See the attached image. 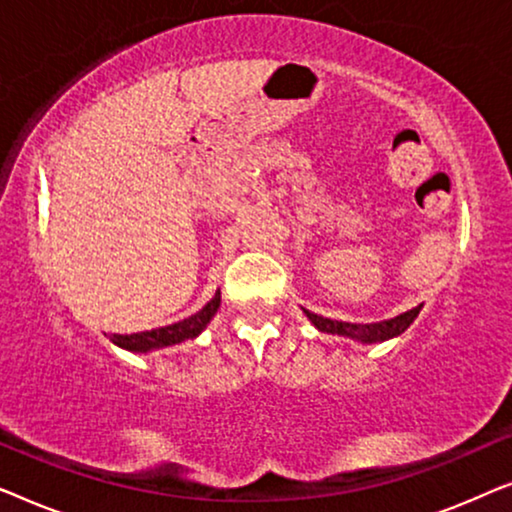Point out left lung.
Segmentation results:
<instances>
[{"label": "left lung", "mask_w": 512, "mask_h": 512, "mask_svg": "<svg viewBox=\"0 0 512 512\" xmlns=\"http://www.w3.org/2000/svg\"><path fill=\"white\" fill-rule=\"evenodd\" d=\"M424 305L412 307V310L398 314L394 319L387 321H377V324H349V321H338V319H326L319 317L310 310H305V317L310 319V324L317 328L321 333H331V335H342V338L356 340L361 345H375V342H387L391 338H398V335L405 333L410 328L412 321L417 319V314L422 312Z\"/></svg>", "instance_id": "1"}]
</instances>
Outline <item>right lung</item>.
Returning a JSON list of instances; mask_svg holds the SVG:
<instances>
[{
    "label": "right lung",
    "mask_w": 512,
    "mask_h": 512,
    "mask_svg": "<svg viewBox=\"0 0 512 512\" xmlns=\"http://www.w3.org/2000/svg\"><path fill=\"white\" fill-rule=\"evenodd\" d=\"M221 307V291L214 293V298L202 307L200 312L191 314V317L184 321H177V324L156 328V331H144V333H132V335H114V345L121 349H128L132 354H149L156 352V349L179 345L184 340H193L205 331L209 321L214 319V314L219 312Z\"/></svg>",
    "instance_id": "1"
}]
</instances>
